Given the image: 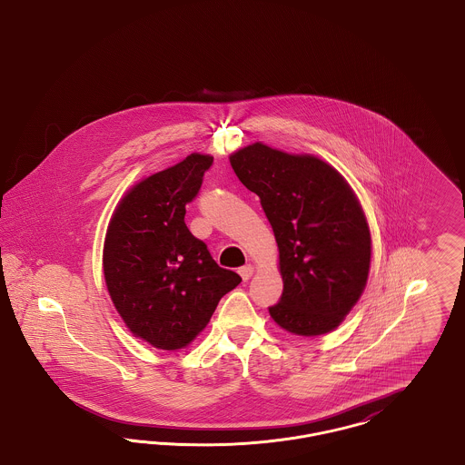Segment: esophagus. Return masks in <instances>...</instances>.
<instances>
[{
	"label": "esophagus",
	"instance_id": "esophagus-1",
	"mask_svg": "<svg viewBox=\"0 0 465 465\" xmlns=\"http://www.w3.org/2000/svg\"><path fill=\"white\" fill-rule=\"evenodd\" d=\"M252 272H254V266L252 265H243L239 268V273H241V277H242L243 281H249L251 275H252Z\"/></svg>",
	"mask_w": 465,
	"mask_h": 465
}]
</instances>
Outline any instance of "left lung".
<instances>
[{
    "mask_svg": "<svg viewBox=\"0 0 465 465\" xmlns=\"http://www.w3.org/2000/svg\"><path fill=\"white\" fill-rule=\"evenodd\" d=\"M272 224L284 291L268 312L289 332L317 336L340 326L361 298L371 235L349 183L330 163L254 143L230 156Z\"/></svg>",
    "mask_w": 465,
    "mask_h": 465,
    "instance_id": "obj_1",
    "label": "left lung"
}]
</instances>
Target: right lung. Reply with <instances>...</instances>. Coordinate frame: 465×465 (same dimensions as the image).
<instances>
[{"label":"right lung","instance_id":"add662e5","mask_svg":"<svg viewBox=\"0 0 465 465\" xmlns=\"http://www.w3.org/2000/svg\"><path fill=\"white\" fill-rule=\"evenodd\" d=\"M213 156L192 153L143 179L111 218L103 268L114 309L137 338L162 351L186 347L241 275L218 265L184 223Z\"/></svg>","mask_w":465,"mask_h":465}]
</instances>
